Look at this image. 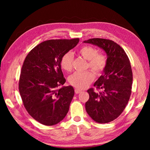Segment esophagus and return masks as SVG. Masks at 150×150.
Segmentation results:
<instances>
[{"label": "esophagus", "instance_id": "esophagus-1", "mask_svg": "<svg viewBox=\"0 0 150 150\" xmlns=\"http://www.w3.org/2000/svg\"><path fill=\"white\" fill-rule=\"evenodd\" d=\"M81 91H81V90H79V89H77V88H75V92L76 94L80 93Z\"/></svg>", "mask_w": 150, "mask_h": 150}]
</instances>
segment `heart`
<instances>
[{
	"label": "heart",
	"mask_w": 150,
	"mask_h": 150,
	"mask_svg": "<svg viewBox=\"0 0 150 150\" xmlns=\"http://www.w3.org/2000/svg\"><path fill=\"white\" fill-rule=\"evenodd\" d=\"M78 53L88 60L87 68H90L96 75H99L106 69L107 57L104 53L98 52V50L92 46L85 45L78 50ZM73 55L68 52L64 54L60 59V66L66 71H71L73 68ZM95 79V74L91 71L84 72L76 71L68 78L69 84L77 89H83L90 84Z\"/></svg>",
	"instance_id": "heart-1"
}]
</instances>
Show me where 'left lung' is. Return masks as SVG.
I'll use <instances>...</instances> for the list:
<instances>
[{
	"label": "left lung",
	"mask_w": 150,
	"mask_h": 150,
	"mask_svg": "<svg viewBox=\"0 0 150 150\" xmlns=\"http://www.w3.org/2000/svg\"><path fill=\"white\" fill-rule=\"evenodd\" d=\"M84 42L93 44L107 53L104 74L95 82L86 103V110L95 122L104 124L116 119L123 112L132 93L133 73L128 55L119 44L109 39L93 38Z\"/></svg>",
	"instance_id": "obj_1"
}]
</instances>
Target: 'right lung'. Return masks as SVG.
Masks as SVG:
<instances>
[{
	"label": "right lung",
	"instance_id": "add662e5",
	"mask_svg": "<svg viewBox=\"0 0 150 150\" xmlns=\"http://www.w3.org/2000/svg\"><path fill=\"white\" fill-rule=\"evenodd\" d=\"M79 41V38L44 41L24 59L18 81L19 92L28 113L44 125H55L68 112L74 89L71 86L59 88L66 82L60 59Z\"/></svg>",
	"mask_w": 150,
	"mask_h": 150
}]
</instances>
